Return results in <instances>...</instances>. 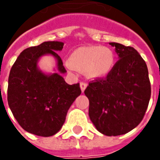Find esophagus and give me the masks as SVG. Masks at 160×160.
I'll use <instances>...</instances> for the list:
<instances>
[{"label": "esophagus", "instance_id": "34e87169", "mask_svg": "<svg viewBox=\"0 0 160 160\" xmlns=\"http://www.w3.org/2000/svg\"><path fill=\"white\" fill-rule=\"evenodd\" d=\"M80 87L81 91H82V92H84V91L86 90V88H87V84L86 83V82H83V81H82V82H80Z\"/></svg>", "mask_w": 160, "mask_h": 160}]
</instances>
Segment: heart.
I'll return each mask as SVG.
<instances>
[{
  "mask_svg": "<svg viewBox=\"0 0 160 160\" xmlns=\"http://www.w3.org/2000/svg\"><path fill=\"white\" fill-rule=\"evenodd\" d=\"M68 67L84 72L89 79L107 76L116 64L113 50L104 46H83L74 49L68 58Z\"/></svg>",
  "mask_w": 160,
  "mask_h": 160,
  "instance_id": "b5f03b06",
  "label": "heart"
}]
</instances>
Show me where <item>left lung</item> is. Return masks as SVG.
Masks as SVG:
<instances>
[{
  "label": "left lung",
  "mask_w": 160,
  "mask_h": 160,
  "mask_svg": "<svg viewBox=\"0 0 160 160\" xmlns=\"http://www.w3.org/2000/svg\"><path fill=\"white\" fill-rule=\"evenodd\" d=\"M118 60L105 78L89 82V117L98 131L107 136L127 134L144 118L151 97L147 64L137 50L118 42Z\"/></svg>",
  "instance_id": "1"
}]
</instances>
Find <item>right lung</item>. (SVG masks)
<instances>
[{"mask_svg":"<svg viewBox=\"0 0 160 160\" xmlns=\"http://www.w3.org/2000/svg\"><path fill=\"white\" fill-rule=\"evenodd\" d=\"M64 43L43 42L20 53L8 78V102L13 117L31 134L48 137L56 134L66 120L68 111L81 93L80 84L68 85L62 74L67 72L56 51ZM57 61V73L45 74L37 67L42 56Z\"/></svg>","mask_w":160,"mask_h":160,"instance_id":"1","label":"right lung"}]
</instances>
